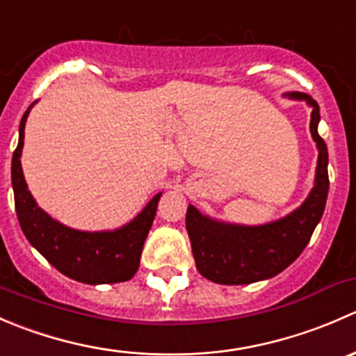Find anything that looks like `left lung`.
<instances>
[{
    "instance_id": "8db88e82",
    "label": "left lung",
    "mask_w": 356,
    "mask_h": 356,
    "mask_svg": "<svg viewBox=\"0 0 356 356\" xmlns=\"http://www.w3.org/2000/svg\"><path fill=\"white\" fill-rule=\"evenodd\" d=\"M291 98L307 99L312 106L310 132L318 148L317 174L310 196L298 210L277 222L246 227L220 224L201 215L193 204L186 213L196 268L217 284H251L281 274L301 254L324 213L329 191L327 146L318 136L321 111L315 99L301 92Z\"/></svg>"
}]
</instances>
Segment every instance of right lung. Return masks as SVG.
<instances>
[{"mask_svg":"<svg viewBox=\"0 0 356 356\" xmlns=\"http://www.w3.org/2000/svg\"><path fill=\"white\" fill-rule=\"evenodd\" d=\"M29 106L20 120L19 146L12 158V184L15 210L25 238L32 246L67 277L84 284H113L134 277L139 268L145 239L155 218L161 193L145 210L122 229L111 232H82L65 227L41 210L27 189L20 165L24 129Z\"/></svg>","mask_w":356,"mask_h":356,"instance_id":"1","label":"right lung"}]
</instances>
